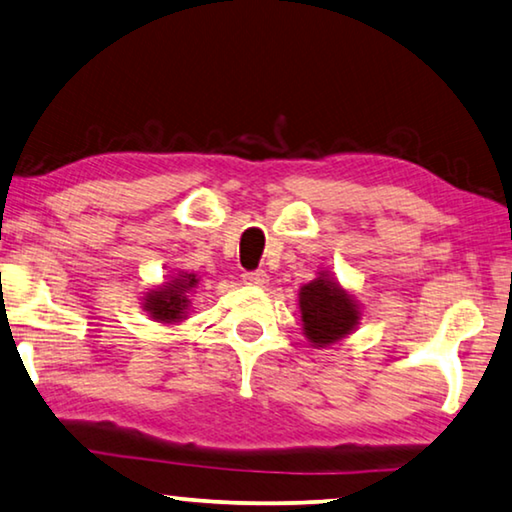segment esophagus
Returning a JSON list of instances; mask_svg holds the SVG:
<instances>
[{"label":"esophagus","instance_id":"obj_1","mask_svg":"<svg viewBox=\"0 0 512 512\" xmlns=\"http://www.w3.org/2000/svg\"><path fill=\"white\" fill-rule=\"evenodd\" d=\"M242 279H245V283H249V286H267V281H270V277H267L265 270L245 272V274H242Z\"/></svg>","mask_w":512,"mask_h":512}]
</instances>
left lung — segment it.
<instances>
[{
    "label": "left lung",
    "instance_id": "obj_1",
    "mask_svg": "<svg viewBox=\"0 0 512 512\" xmlns=\"http://www.w3.org/2000/svg\"><path fill=\"white\" fill-rule=\"evenodd\" d=\"M300 313L304 336L316 348H327L355 332L361 316L355 297L327 272L300 288Z\"/></svg>",
    "mask_w": 512,
    "mask_h": 512
}]
</instances>
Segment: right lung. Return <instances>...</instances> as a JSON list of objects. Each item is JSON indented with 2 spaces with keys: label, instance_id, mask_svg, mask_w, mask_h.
<instances>
[{
  "label": "right lung",
  "instance_id": "1",
  "mask_svg": "<svg viewBox=\"0 0 512 512\" xmlns=\"http://www.w3.org/2000/svg\"><path fill=\"white\" fill-rule=\"evenodd\" d=\"M196 274L178 272L176 277L164 281L162 286L148 290L144 295V311L151 313V318L164 325H174L187 318L190 309V293L196 288Z\"/></svg>",
  "mask_w": 512,
  "mask_h": 512
}]
</instances>
